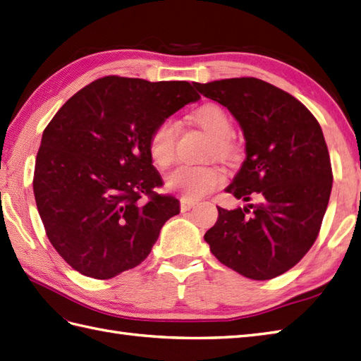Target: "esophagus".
Returning a JSON list of instances; mask_svg holds the SVG:
<instances>
[{
	"label": "esophagus",
	"mask_w": 361,
	"mask_h": 361,
	"mask_svg": "<svg viewBox=\"0 0 361 361\" xmlns=\"http://www.w3.org/2000/svg\"><path fill=\"white\" fill-rule=\"evenodd\" d=\"M194 206H195V201L188 200V198H181V200H180L181 212H188V211H190V209L194 207Z\"/></svg>",
	"instance_id": "1"
}]
</instances>
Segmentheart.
<instances>
[{"instance_id": "obj_1", "label": "heart", "mask_w": 361, "mask_h": 361, "mask_svg": "<svg viewBox=\"0 0 361 361\" xmlns=\"http://www.w3.org/2000/svg\"><path fill=\"white\" fill-rule=\"evenodd\" d=\"M190 118L212 138L209 155L228 158L235 154V145L231 140L233 123L221 106L214 103L200 106ZM177 135L178 124L172 118L161 120L150 130L147 150L150 160L160 169H166L173 163ZM226 178H228V173L220 166H181L166 178V188L172 192H178L183 198L198 200L221 186Z\"/></svg>"}]
</instances>
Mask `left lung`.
I'll list each match as a JSON object with an SVG mask.
<instances>
[{"label": "left lung", "mask_w": 361, "mask_h": 361, "mask_svg": "<svg viewBox=\"0 0 361 361\" xmlns=\"http://www.w3.org/2000/svg\"><path fill=\"white\" fill-rule=\"evenodd\" d=\"M194 85L229 109L246 140V160L226 192L249 204L219 207L204 240L235 272L275 279L312 247L329 203L332 167L320 124L303 103L263 80Z\"/></svg>", "instance_id": "8db88e82"}]
</instances>
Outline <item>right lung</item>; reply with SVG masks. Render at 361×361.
Here are the masks:
<instances>
[{"label": "right lung", "mask_w": 361, "mask_h": 361, "mask_svg": "<svg viewBox=\"0 0 361 361\" xmlns=\"http://www.w3.org/2000/svg\"><path fill=\"white\" fill-rule=\"evenodd\" d=\"M198 98L188 81L109 75L78 90L50 120L33 194L47 238L75 271L107 280L132 269L180 214L177 198L154 190L163 180L147 140L157 123Z\"/></svg>", "instance_id": "add662e5"}]
</instances>
